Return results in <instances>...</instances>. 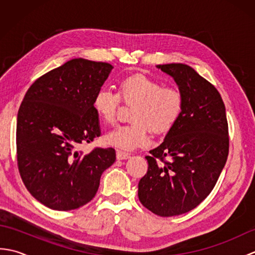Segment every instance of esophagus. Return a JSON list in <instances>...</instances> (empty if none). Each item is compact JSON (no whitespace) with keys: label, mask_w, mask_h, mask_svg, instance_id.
I'll return each instance as SVG.
<instances>
[{"label":"esophagus","mask_w":255,"mask_h":255,"mask_svg":"<svg viewBox=\"0 0 255 255\" xmlns=\"http://www.w3.org/2000/svg\"><path fill=\"white\" fill-rule=\"evenodd\" d=\"M116 158H117V160H127V159L130 158V154L126 153V152H123V151H117Z\"/></svg>","instance_id":"1"}]
</instances>
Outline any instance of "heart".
<instances>
[{"label": "heart", "instance_id": "b5f03b06", "mask_svg": "<svg viewBox=\"0 0 255 255\" xmlns=\"http://www.w3.org/2000/svg\"><path fill=\"white\" fill-rule=\"evenodd\" d=\"M121 100L134 106L130 116L132 123L114 128L105 134L104 141L125 151L147 144L150 129L155 133L169 131L178 122L184 107L180 90L163 88L159 81L134 74L119 83L118 93L108 88L101 89L94 96L93 108L106 124H114Z\"/></svg>", "mask_w": 255, "mask_h": 255}]
</instances>
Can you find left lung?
<instances>
[{"label":"left lung","instance_id":"1","mask_svg":"<svg viewBox=\"0 0 255 255\" xmlns=\"http://www.w3.org/2000/svg\"><path fill=\"white\" fill-rule=\"evenodd\" d=\"M156 68L174 79L184 107L164 141L145 156L148 172L139 181L138 197L153 214L171 217L197 207L213 191L228 158V123L219 92L193 68Z\"/></svg>","mask_w":255,"mask_h":255}]
</instances>
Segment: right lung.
<instances>
[{
  "label": "right lung",
  "instance_id": "add662e5",
  "mask_svg": "<svg viewBox=\"0 0 255 255\" xmlns=\"http://www.w3.org/2000/svg\"><path fill=\"white\" fill-rule=\"evenodd\" d=\"M113 68L72 59L26 92L16 127L18 170L28 192L48 208L72 210L91 202L116 160L113 148L77 150L101 134L93 100Z\"/></svg>",
  "mask_w": 255,
  "mask_h": 255
}]
</instances>
